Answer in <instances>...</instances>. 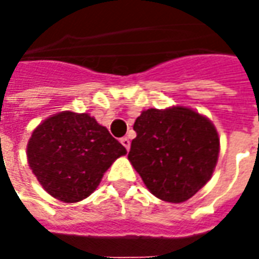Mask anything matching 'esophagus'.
I'll return each instance as SVG.
<instances>
[{
	"label": "esophagus",
	"instance_id": "1",
	"mask_svg": "<svg viewBox=\"0 0 259 259\" xmlns=\"http://www.w3.org/2000/svg\"><path fill=\"white\" fill-rule=\"evenodd\" d=\"M120 143H122V146L129 151V148H130V140L127 139V137H123V139H120Z\"/></svg>",
	"mask_w": 259,
	"mask_h": 259
}]
</instances>
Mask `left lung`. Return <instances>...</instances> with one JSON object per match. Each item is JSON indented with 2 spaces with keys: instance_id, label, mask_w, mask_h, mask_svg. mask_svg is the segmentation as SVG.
<instances>
[{
  "instance_id": "1",
  "label": "left lung",
  "mask_w": 259,
  "mask_h": 259,
  "mask_svg": "<svg viewBox=\"0 0 259 259\" xmlns=\"http://www.w3.org/2000/svg\"><path fill=\"white\" fill-rule=\"evenodd\" d=\"M129 158L148 190L166 202H185L209 182L219 136L209 119L189 107L150 108L136 119Z\"/></svg>"
}]
</instances>
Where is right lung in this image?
Masks as SVG:
<instances>
[{
    "label": "right lung",
    "mask_w": 259,
    "mask_h": 259,
    "mask_svg": "<svg viewBox=\"0 0 259 259\" xmlns=\"http://www.w3.org/2000/svg\"><path fill=\"white\" fill-rule=\"evenodd\" d=\"M105 126L89 113L62 111L44 119L27 141V162L42 189L64 202H79L126 154Z\"/></svg>",
    "instance_id": "obj_1"
}]
</instances>
